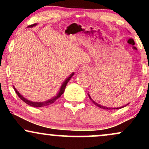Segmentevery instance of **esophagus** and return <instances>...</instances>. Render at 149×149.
<instances>
[{"label":"esophagus","mask_w":149,"mask_h":149,"mask_svg":"<svg viewBox=\"0 0 149 149\" xmlns=\"http://www.w3.org/2000/svg\"><path fill=\"white\" fill-rule=\"evenodd\" d=\"M87 70H88V66H85V65H83V66H80L79 70H78V71H79L80 73H83V72H85V71H86Z\"/></svg>","instance_id":"1"}]
</instances>
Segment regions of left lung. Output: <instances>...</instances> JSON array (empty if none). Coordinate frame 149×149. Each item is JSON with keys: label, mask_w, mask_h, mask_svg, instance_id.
Segmentation results:
<instances>
[{"label": "left lung", "mask_w": 149, "mask_h": 149, "mask_svg": "<svg viewBox=\"0 0 149 149\" xmlns=\"http://www.w3.org/2000/svg\"><path fill=\"white\" fill-rule=\"evenodd\" d=\"M88 96H89V97H90V100L92 101V102H93L94 104H95V105L96 106H97V107H100V108H101V109H106V110H112V109H121V108H123V107H126V106L127 105H125V106H124V107H119V108H109V107H103V106H102V105H100V104H97V103H96V102H95V101H93L92 100V99L91 98V97L90 96V95H89V93H88Z\"/></svg>", "instance_id": "8db88e82"}]
</instances>
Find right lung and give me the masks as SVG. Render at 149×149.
I'll return each mask as SVG.
<instances>
[{
  "label": "right lung",
  "instance_id": "obj_1",
  "mask_svg": "<svg viewBox=\"0 0 149 149\" xmlns=\"http://www.w3.org/2000/svg\"><path fill=\"white\" fill-rule=\"evenodd\" d=\"M36 24H31V25L29 26L28 27H33V26H35L36 25ZM73 74H74V73H71V74L70 75V76L68 77V78H66V80H64V82L62 83V85H61L60 90H59V93L57 94V96L54 97H53V98L50 99V100H47V101H45V102H31V101H29V100H26V99L24 98V97L22 96L21 94H20L19 92L17 90H16V88H15L14 86H13V87H14L15 91V92H16L17 95H18V97H19V98L21 99V100L23 101V102H24L26 104H28V105L31 106V107H46V106H49V105H50V104H53L54 102H55L56 100H57V99H59V97H61V95H62V94L64 92V90H65V88H66V84H67L68 82L69 81V80H71V77L73 76Z\"/></svg>",
  "mask_w": 149,
  "mask_h": 149
}]
</instances>
